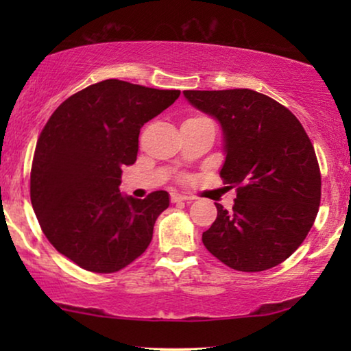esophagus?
I'll list each match as a JSON object with an SVG mask.
<instances>
[{
  "mask_svg": "<svg viewBox=\"0 0 351 351\" xmlns=\"http://www.w3.org/2000/svg\"><path fill=\"white\" fill-rule=\"evenodd\" d=\"M193 198L186 195H180V193H172L171 195V201L172 203H180V201H191Z\"/></svg>",
  "mask_w": 351,
  "mask_h": 351,
  "instance_id": "esophagus-1",
  "label": "esophagus"
}]
</instances>
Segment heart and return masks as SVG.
Instances as JSON below:
<instances>
[{
  "mask_svg": "<svg viewBox=\"0 0 351 351\" xmlns=\"http://www.w3.org/2000/svg\"><path fill=\"white\" fill-rule=\"evenodd\" d=\"M196 119H204V118H201V117H196V118H190V119H186V121H196Z\"/></svg>",
  "mask_w": 351,
  "mask_h": 351,
  "instance_id": "obj_1",
  "label": "heart"
}]
</instances>
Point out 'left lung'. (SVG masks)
<instances>
[{"label": "left lung", "instance_id": "8db88e82", "mask_svg": "<svg viewBox=\"0 0 351 351\" xmlns=\"http://www.w3.org/2000/svg\"><path fill=\"white\" fill-rule=\"evenodd\" d=\"M185 99L222 128L220 177L237 189L233 209L215 204L203 233L208 251L238 271L280 265L304 243L318 214L321 174L299 119L251 89L184 90Z\"/></svg>", "mask_w": 351, "mask_h": 351}]
</instances>
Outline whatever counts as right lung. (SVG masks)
Masks as SVG:
<instances>
[{"label": "right lung", "instance_id": "right-lung-1", "mask_svg": "<svg viewBox=\"0 0 351 351\" xmlns=\"http://www.w3.org/2000/svg\"><path fill=\"white\" fill-rule=\"evenodd\" d=\"M180 90L119 80L90 84L62 102L36 142L30 198L38 222L62 256L88 271L114 273L141 257L169 193H119L124 166L137 160L147 121Z\"/></svg>", "mask_w": 351, "mask_h": 351}]
</instances>
